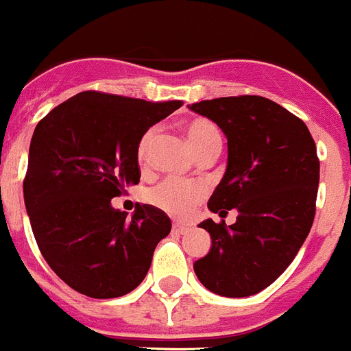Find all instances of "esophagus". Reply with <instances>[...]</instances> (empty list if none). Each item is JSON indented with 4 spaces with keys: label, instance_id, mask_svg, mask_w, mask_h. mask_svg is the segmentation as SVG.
Masks as SVG:
<instances>
[{
    "label": "esophagus",
    "instance_id": "obj_1",
    "mask_svg": "<svg viewBox=\"0 0 351 351\" xmlns=\"http://www.w3.org/2000/svg\"><path fill=\"white\" fill-rule=\"evenodd\" d=\"M172 231H173V233L186 234V233H189V228L188 226H182V224H173Z\"/></svg>",
    "mask_w": 351,
    "mask_h": 351
}]
</instances>
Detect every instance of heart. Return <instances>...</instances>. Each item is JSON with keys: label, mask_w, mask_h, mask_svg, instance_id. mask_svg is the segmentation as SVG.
<instances>
[{"label": "heart", "mask_w": 351, "mask_h": 351, "mask_svg": "<svg viewBox=\"0 0 351 351\" xmlns=\"http://www.w3.org/2000/svg\"><path fill=\"white\" fill-rule=\"evenodd\" d=\"M184 136L198 158L208 153H219L221 144H223L219 128L207 118H193V120L186 121ZM154 137H156V128H147L137 144L136 158L143 170L149 167ZM205 193L207 189L204 184L169 179V181H163L158 186L151 188L146 193V200L153 207L160 208L176 219H188L195 212L197 205L204 200Z\"/></svg>", "instance_id": "b5f03b06"}]
</instances>
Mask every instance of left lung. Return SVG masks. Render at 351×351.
I'll return each instance as SVG.
<instances>
[{"label":"left lung","mask_w":351,"mask_h":351,"mask_svg":"<svg viewBox=\"0 0 351 351\" xmlns=\"http://www.w3.org/2000/svg\"><path fill=\"white\" fill-rule=\"evenodd\" d=\"M189 109L219 125L228 139L224 178L208 200L221 217L204 221L210 252L193 268L210 292L226 298L257 294L287 269L315 217L320 162L303 120L259 95L219 97Z\"/></svg>","instance_id":"8db88e82"}]
</instances>
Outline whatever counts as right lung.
<instances>
[{
  "mask_svg": "<svg viewBox=\"0 0 351 351\" xmlns=\"http://www.w3.org/2000/svg\"><path fill=\"white\" fill-rule=\"evenodd\" d=\"M181 106L82 92L34 128L25 208L45 261L80 294L111 300L134 291L170 233L160 208L137 204L127 217L111 198L139 182L136 151L144 132Z\"/></svg>",
  "mask_w": 351,
  "mask_h": 351,
  "instance_id": "obj_1",
  "label": "right lung"
}]
</instances>
